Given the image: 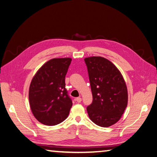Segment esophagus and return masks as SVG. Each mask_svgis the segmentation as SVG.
<instances>
[{
  "label": "esophagus",
  "mask_w": 157,
  "mask_h": 157,
  "mask_svg": "<svg viewBox=\"0 0 157 157\" xmlns=\"http://www.w3.org/2000/svg\"><path fill=\"white\" fill-rule=\"evenodd\" d=\"M75 100H76V101H77V102L79 103V102H81V101H82V98H80V97H78V98H76V99H75Z\"/></svg>",
  "instance_id": "esophagus-1"
}]
</instances>
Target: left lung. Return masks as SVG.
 I'll use <instances>...</instances> for the list:
<instances>
[{
  "label": "left lung",
  "mask_w": 157,
  "mask_h": 157,
  "mask_svg": "<svg viewBox=\"0 0 157 157\" xmlns=\"http://www.w3.org/2000/svg\"><path fill=\"white\" fill-rule=\"evenodd\" d=\"M87 67L93 101L87 107L92 121L109 127L121 118L128 104V90L118 69L102 57L84 59Z\"/></svg>",
  "instance_id": "obj_1"
}]
</instances>
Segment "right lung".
I'll list each match as a JSON object with an SVG mask.
<instances>
[{
    "mask_svg": "<svg viewBox=\"0 0 157 157\" xmlns=\"http://www.w3.org/2000/svg\"><path fill=\"white\" fill-rule=\"evenodd\" d=\"M71 61L69 57L50 59L32 79L29 104L35 118L43 124L54 126L67 118L73 104L65 89V78Z\"/></svg>",
    "mask_w": 157,
    "mask_h": 157,
    "instance_id": "obj_1",
    "label": "right lung"
}]
</instances>
